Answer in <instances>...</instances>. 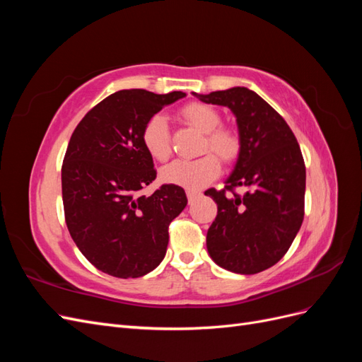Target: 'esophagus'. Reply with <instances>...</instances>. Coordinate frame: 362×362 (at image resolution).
Segmentation results:
<instances>
[{"label": "esophagus", "mask_w": 362, "mask_h": 362, "mask_svg": "<svg viewBox=\"0 0 362 362\" xmlns=\"http://www.w3.org/2000/svg\"><path fill=\"white\" fill-rule=\"evenodd\" d=\"M185 193H187V198H189V201H193V199L196 198V196H199V194H201V192H199V190H194V189H187V192H185Z\"/></svg>", "instance_id": "esophagus-1"}]
</instances>
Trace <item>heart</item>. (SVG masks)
<instances>
[{"label":"heart","mask_w":362,"mask_h":362,"mask_svg":"<svg viewBox=\"0 0 362 362\" xmlns=\"http://www.w3.org/2000/svg\"><path fill=\"white\" fill-rule=\"evenodd\" d=\"M180 116L204 133L201 152H213L223 163H233L238 157L242 141L234 129L218 127L222 116L216 108L204 103H189L181 108ZM141 144L148 156L156 161H166L170 157V133L166 117L154 115L146 120L141 129ZM213 154L196 160H175L160 170V178L181 187H204L221 172V164Z\"/></svg>","instance_id":"b5f03b06"}]
</instances>
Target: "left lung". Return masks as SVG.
I'll return each mask as SVG.
<instances>
[{"label":"left lung","instance_id":"left-lung-1","mask_svg":"<svg viewBox=\"0 0 362 362\" xmlns=\"http://www.w3.org/2000/svg\"><path fill=\"white\" fill-rule=\"evenodd\" d=\"M193 95L231 108L242 141L225 187L205 192L217 204L206 233L208 254L229 272L254 275L287 254L303 222L306 172L299 144L284 117L254 90ZM237 187H245V194L238 195Z\"/></svg>","mask_w":362,"mask_h":362}]
</instances>
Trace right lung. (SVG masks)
I'll use <instances>...</instances> for the list:
<instances>
[{"mask_svg": "<svg viewBox=\"0 0 362 362\" xmlns=\"http://www.w3.org/2000/svg\"><path fill=\"white\" fill-rule=\"evenodd\" d=\"M184 96L119 90L87 112L71 136L62 166L64 218L76 247L108 275L144 276L166 255L169 225L187 196L175 184L140 194L157 177L141 129Z\"/></svg>", "mask_w": 362, "mask_h": 362, "instance_id": "add662e5", "label": "right lung"}]
</instances>
